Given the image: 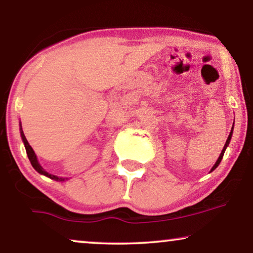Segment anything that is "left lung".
Returning <instances> with one entry per match:
<instances>
[{
    "instance_id": "1",
    "label": "left lung",
    "mask_w": 253,
    "mask_h": 253,
    "mask_svg": "<svg viewBox=\"0 0 253 253\" xmlns=\"http://www.w3.org/2000/svg\"><path fill=\"white\" fill-rule=\"evenodd\" d=\"M234 129V127H233ZM233 129H231V131H230V133H229V136H228V138H227V140H226V144H224V147H223V150H222V152H221V154H220V157L217 158V160H216V162H215V165L213 166L212 167V169H211V171H213L214 169H215L217 166L220 165V162H221V160H222V158H223V154H224V151H226V148L228 147V145H229V143H230V139H231V136H233Z\"/></svg>"
}]
</instances>
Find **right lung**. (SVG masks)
Masks as SVG:
<instances>
[{"mask_svg": "<svg viewBox=\"0 0 253 253\" xmlns=\"http://www.w3.org/2000/svg\"><path fill=\"white\" fill-rule=\"evenodd\" d=\"M20 136H22V139H23V141H24V145H25V150H26L27 157H29V160L31 161V165H32V167H33L34 169H36V170H37L38 172H39V174H41V175L47 176V177H49V178H51V179H55V181H64L65 178H63V177H57V176L51 175V174H49V172H47L46 170H44V169H43L42 167H41L39 162H38L37 155H36V153H34L33 148L30 146L29 141H27L25 134H24V132H23L22 124H20Z\"/></svg>", "mask_w": 253, "mask_h": 253, "instance_id": "right-lung-1", "label": "right lung"}]
</instances>
